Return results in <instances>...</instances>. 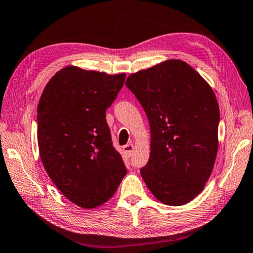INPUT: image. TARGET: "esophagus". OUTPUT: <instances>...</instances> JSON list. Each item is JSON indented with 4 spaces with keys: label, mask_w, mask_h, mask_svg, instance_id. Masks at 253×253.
Wrapping results in <instances>:
<instances>
[{
    "label": "esophagus",
    "mask_w": 253,
    "mask_h": 253,
    "mask_svg": "<svg viewBox=\"0 0 253 253\" xmlns=\"http://www.w3.org/2000/svg\"><path fill=\"white\" fill-rule=\"evenodd\" d=\"M123 150H124V154H125L126 158H130L131 154H133V151H134L133 144H127V145L123 147Z\"/></svg>",
    "instance_id": "34e87169"
}]
</instances>
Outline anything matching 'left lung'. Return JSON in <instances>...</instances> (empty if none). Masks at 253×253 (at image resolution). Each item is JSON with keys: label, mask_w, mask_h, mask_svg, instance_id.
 Returning a JSON list of instances; mask_svg holds the SVG:
<instances>
[{"label": "left lung", "mask_w": 253, "mask_h": 253, "mask_svg": "<svg viewBox=\"0 0 253 253\" xmlns=\"http://www.w3.org/2000/svg\"><path fill=\"white\" fill-rule=\"evenodd\" d=\"M147 116L151 153L141 175L160 202H191L213 170L217 154L218 103L213 90L187 63L163 62L128 76Z\"/></svg>", "instance_id": "1"}]
</instances>
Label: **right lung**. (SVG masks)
I'll use <instances>...</instances> for the list:
<instances>
[{
  "instance_id": "obj_1",
  "label": "right lung",
  "mask_w": 253,
  "mask_h": 253,
  "mask_svg": "<svg viewBox=\"0 0 253 253\" xmlns=\"http://www.w3.org/2000/svg\"><path fill=\"white\" fill-rule=\"evenodd\" d=\"M126 74L64 67L47 83L37 109L39 153L49 178L72 203H106L127 173L112 145L106 110Z\"/></svg>"
}]
</instances>
